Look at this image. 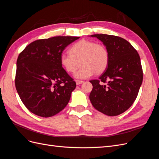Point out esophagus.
Masks as SVG:
<instances>
[{
    "label": "esophagus",
    "instance_id": "esophagus-1",
    "mask_svg": "<svg viewBox=\"0 0 159 159\" xmlns=\"http://www.w3.org/2000/svg\"><path fill=\"white\" fill-rule=\"evenodd\" d=\"M75 82H76L77 85H80V84H81L82 83H84V81L81 80H76Z\"/></svg>",
    "mask_w": 159,
    "mask_h": 159
}]
</instances>
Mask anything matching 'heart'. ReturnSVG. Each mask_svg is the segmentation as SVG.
<instances>
[{
    "label": "heart",
    "instance_id": "obj_1",
    "mask_svg": "<svg viewBox=\"0 0 159 159\" xmlns=\"http://www.w3.org/2000/svg\"><path fill=\"white\" fill-rule=\"evenodd\" d=\"M60 63L68 73L74 74L75 78L85 79L96 74H102L107 68L109 54L104 45L87 40L75 43L70 48V53H62Z\"/></svg>",
    "mask_w": 159,
    "mask_h": 159
}]
</instances>
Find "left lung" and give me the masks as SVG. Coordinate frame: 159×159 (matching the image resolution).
Instances as JSON below:
<instances>
[{"label":"left lung","instance_id":"1","mask_svg":"<svg viewBox=\"0 0 159 159\" xmlns=\"http://www.w3.org/2000/svg\"><path fill=\"white\" fill-rule=\"evenodd\" d=\"M91 36L103 42L109 60L99 79L90 80L93 89L89 99L99 111L116 116L127 111L137 97L143 79L140 56L123 38L103 34Z\"/></svg>","mask_w":159,"mask_h":159}]
</instances>
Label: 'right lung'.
Returning a JSON list of instances; mask_svg holds the SVG:
<instances>
[{
    "label": "right lung",
    "mask_w": 159,
    "mask_h": 159,
    "mask_svg": "<svg viewBox=\"0 0 159 159\" xmlns=\"http://www.w3.org/2000/svg\"><path fill=\"white\" fill-rule=\"evenodd\" d=\"M75 36H55L28 44L16 61L15 86L20 98L32 113L50 117L68 105L76 87L60 63V55Z\"/></svg>",
    "instance_id": "add662e5"
}]
</instances>
